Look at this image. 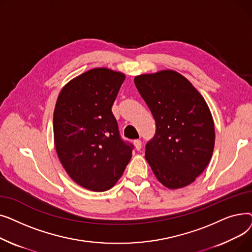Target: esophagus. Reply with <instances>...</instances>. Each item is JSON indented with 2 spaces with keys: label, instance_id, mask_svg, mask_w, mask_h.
Masks as SVG:
<instances>
[{
  "label": "esophagus",
  "instance_id": "obj_1",
  "mask_svg": "<svg viewBox=\"0 0 252 252\" xmlns=\"http://www.w3.org/2000/svg\"><path fill=\"white\" fill-rule=\"evenodd\" d=\"M134 145H135V147H136L137 150H141V148H142V142H141V140H135L134 141Z\"/></svg>",
  "mask_w": 252,
  "mask_h": 252
}]
</instances>
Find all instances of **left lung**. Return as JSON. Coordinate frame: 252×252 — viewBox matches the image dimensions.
Returning a JSON list of instances; mask_svg holds the SVG:
<instances>
[{
  "instance_id": "8db88e82",
  "label": "left lung",
  "mask_w": 252,
  "mask_h": 252,
  "mask_svg": "<svg viewBox=\"0 0 252 252\" xmlns=\"http://www.w3.org/2000/svg\"><path fill=\"white\" fill-rule=\"evenodd\" d=\"M134 82L156 124L145 158L164 187L188 186L203 173L215 148V123L207 103L175 70L140 74Z\"/></svg>"
}]
</instances>
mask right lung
I'll return each instance as SVG.
<instances>
[{"mask_svg":"<svg viewBox=\"0 0 252 252\" xmlns=\"http://www.w3.org/2000/svg\"><path fill=\"white\" fill-rule=\"evenodd\" d=\"M125 78L121 71L93 68L70 79L57 98L53 128L58 158L71 180L91 191L111 189L131 158L111 111Z\"/></svg>","mask_w":252,"mask_h":252,"instance_id":"right-lung-1","label":"right lung"}]
</instances>
